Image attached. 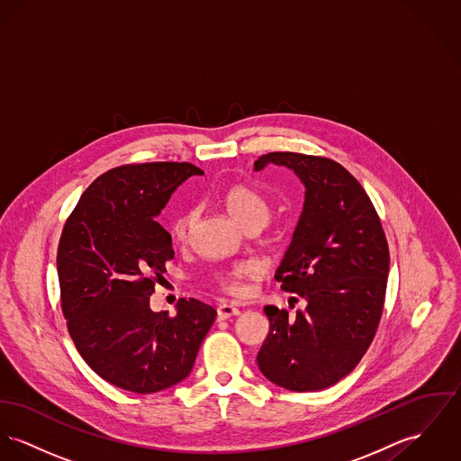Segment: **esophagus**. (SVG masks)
Here are the masks:
<instances>
[{"label":"esophagus","instance_id":"esophagus-1","mask_svg":"<svg viewBox=\"0 0 461 461\" xmlns=\"http://www.w3.org/2000/svg\"><path fill=\"white\" fill-rule=\"evenodd\" d=\"M216 313H218V321H225V319H230V317L240 315V308H236V306L230 304V303H221V304L218 306Z\"/></svg>","mask_w":461,"mask_h":461}]
</instances>
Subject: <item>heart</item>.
Returning <instances> with one entry per match:
<instances>
[{
    "label": "heart",
    "mask_w": 461,
    "mask_h": 461,
    "mask_svg": "<svg viewBox=\"0 0 461 461\" xmlns=\"http://www.w3.org/2000/svg\"><path fill=\"white\" fill-rule=\"evenodd\" d=\"M223 206L229 211V214L245 229H250L255 225H264L269 218V204L267 201L249 185H232L225 190L221 197ZM197 220V210L186 208L177 214L174 220V236L179 241H186L190 236V230ZM257 266L253 262H240L227 269H220L211 276V282L229 295H245L247 285L245 280L257 275Z\"/></svg>",
    "instance_id": "heart-1"
}]
</instances>
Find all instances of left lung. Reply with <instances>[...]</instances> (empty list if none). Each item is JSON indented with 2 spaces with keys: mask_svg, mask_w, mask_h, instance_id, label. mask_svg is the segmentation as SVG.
I'll use <instances>...</instances> for the list:
<instances>
[{
  "mask_svg": "<svg viewBox=\"0 0 461 461\" xmlns=\"http://www.w3.org/2000/svg\"><path fill=\"white\" fill-rule=\"evenodd\" d=\"M293 168L303 181L304 206L291 247L276 269L285 293L306 308L266 306L269 333L257 365L289 391H319L348 375L368 350L384 310L389 247L377 211L359 181L335 160L291 151L258 157Z\"/></svg>",
  "mask_w": 461,
  "mask_h": 461,
  "instance_id": "1",
  "label": "left lung"
}]
</instances>
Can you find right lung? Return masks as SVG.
I'll list each match as a JSON object with an SVG mask.
<instances>
[{"label": "right lung", "instance_id": "right-lung-1", "mask_svg": "<svg viewBox=\"0 0 461 461\" xmlns=\"http://www.w3.org/2000/svg\"><path fill=\"white\" fill-rule=\"evenodd\" d=\"M201 174L188 162L111 168L65 221L56 262L67 328L89 368L116 387L149 394L188 377L216 319L199 299H179L176 315L149 308L174 257L157 216L183 181Z\"/></svg>", "mask_w": 461, "mask_h": 461}]
</instances>
